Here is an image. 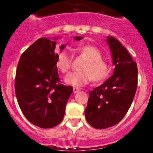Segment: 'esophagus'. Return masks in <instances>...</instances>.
<instances>
[{
    "mask_svg": "<svg viewBox=\"0 0 153 153\" xmlns=\"http://www.w3.org/2000/svg\"><path fill=\"white\" fill-rule=\"evenodd\" d=\"M79 91H80V88H77V87L73 88V92L74 93H78Z\"/></svg>",
    "mask_w": 153,
    "mask_h": 153,
    "instance_id": "esophagus-1",
    "label": "esophagus"
}]
</instances>
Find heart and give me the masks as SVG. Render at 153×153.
<instances>
[{"mask_svg":"<svg viewBox=\"0 0 153 153\" xmlns=\"http://www.w3.org/2000/svg\"><path fill=\"white\" fill-rule=\"evenodd\" d=\"M79 54L86 60L80 68L81 72H72L65 78L68 85L81 87L89 83L91 80L100 82L105 80L110 74L108 63L102 59V52L98 47L93 45H80L76 48ZM72 57L66 51L57 54L56 66L62 73H67L71 68Z\"/></svg>","mask_w":153,"mask_h":153,"instance_id":"1","label":"heart"}]
</instances>
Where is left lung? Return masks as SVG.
<instances>
[{
	"mask_svg": "<svg viewBox=\"0 0 153 153\" xmlns=\"http://www.w3.org/2000/svg\"><path fill=\"white\" fill-rule=\"evenodd\" d=\"M111 52L114 74L89 93L85 110L87 122L96 129L114 126L127 113L137 87V66L117 39L106 40Z\"/></svg>",
	"mask_w": 153,
	"mask_h": 153,
	"instance_id": "obj_1",
	"label": "left lung"
}]
</instances>
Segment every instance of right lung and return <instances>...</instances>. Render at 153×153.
Returning a JSON list of instances; mask_svg holds the SVG:
<instances>
[{"label":"right lung","instance_id":"1","mask_svg":"<svg viewBox=\"0 0 153 153\" xmlns=\"http://www.w3.org/2000/svg\"><path fill=\"white\" fill-rule=\"evenodd\" d=\"M82 39L75 36L74 39ZM56 45L54 40L39 39L22 54L16 73L15 92L19 107L29 122L43 129L62 122L73 92V87L59 80ZM65 47L61 45L60 50Z\"/></svg>","mask_w":153,"mask_h":153}]
</instances>
